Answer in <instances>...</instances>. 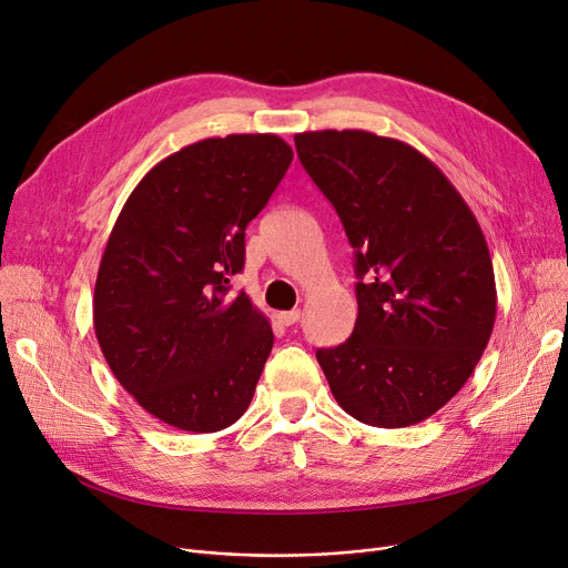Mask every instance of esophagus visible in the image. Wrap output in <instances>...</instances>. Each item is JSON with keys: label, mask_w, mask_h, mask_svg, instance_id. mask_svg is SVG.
Listing matches in <instances>:
<instances>
[{"label": "esophagus", "mask_w": 568, "mask_h": 568, "mask_svg": "<svg viewBox=\"0 0 568 568\" xmlns=\"http://www.w3.org/2000/svg\"><path fill=\"white\" fill-rule=\"evenodd\" d=\"M278 320L285 324V326H292L302 320V311L294 308V311H285V313H278Z\"/></svg>", "instance_id": "1"}]
</instances>
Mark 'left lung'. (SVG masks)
Here are the masks:
<instances>
[{
  "label": "left lung",
  "instance_id": "1",
  "mask_svg": "<svg viewBox=\"0 0 568 568\" xmlns=\"http://www.w3.org/2000/svg\"><path fill=\"white\" fill-rule=\"evenodd\" d=\"M296 156L354 248L352 336L317 362L338 405L375 428L426 422L474 373L497 290L479 221L444 172L407 142L306 131Z\"/></svg>",
  "mask_w": 568,
  "mask_h": 568
}]
</instances>
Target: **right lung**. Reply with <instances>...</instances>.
<instances>
[{
	"label": "right lung",
	"mask_w": 568,
	"mask_h": 568,
	"mask_svg": "<svg viewBox=\"0 0 568 568\" xmlns=\"http://www.w3.org/2000/svg\"><path fill=\"white\" fill-rule=\"evenodd\" d=\"M292 156L274 133L193 142L140 179L108 236L94 287L101 352L172 428L223 430L253 400L274 332L230 278Z\"/></svg>",
	"instance_id": "right-lung-1"
}]
</instances>
